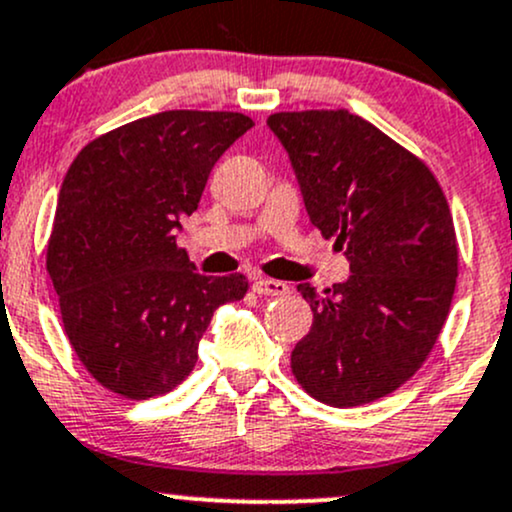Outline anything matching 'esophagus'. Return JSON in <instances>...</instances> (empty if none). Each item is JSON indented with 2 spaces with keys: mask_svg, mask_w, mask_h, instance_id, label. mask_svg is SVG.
<instances>
[{
  "mask_svg": "<svg viewBox=\"0 0 512 512\" xmlns=\"http://www.w3.org/2000/svg\"><path fill=\"white\" fill-rule=\"evenodd\" d=\"M252 289L262 296H286L289 294V284L279 282V279H257Z\"/></svg>",
  "mask_w": 512,
  "mask_h": 512,
  "instance_id": "1",
  "label": "esophagus"
}]
</instances>
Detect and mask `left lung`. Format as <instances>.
I'll return each instance as SVG.
<instances>
[{
    "label": "left lung",
    "mask_w": 512,
    "mask_h": 512,
    "mask_svg": "<svg viewBox=\"0 0 512 512\" xmlns=\"http://www.w3.org/2000/svg\"><path fill=\"white\" fill-rule=\"evenodd\" d=\"M267 126L352 272L323 291L299 284L313 325L291 372L320 403L364 406L423 367L447 320L459 250L445 192L420 157L345 109L282 111Z\"/></svg>",
    "instance_id": "left-lung-1"
}]
</instances>
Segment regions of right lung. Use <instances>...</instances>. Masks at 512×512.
<instances>
[{
  "mask_svg": "<svg viewBox=\"0 0 512 512\" xmlns=\"http://www.w3.org/2000/svg\"><path fill=\"white\" fill-rule=\"evenodd\" d=\"M252 126L235 111H162L94 138L67 170L46 269L67 340L104 389L133 401L172 391L213 311L247 294L243 274L196 272L177 230Z\"/></svg>",
  "mask_w": 512,
  "mask_h": 512,
  "instance_id": "add662e5",
  "label": "right lung"
}]
</instances>
